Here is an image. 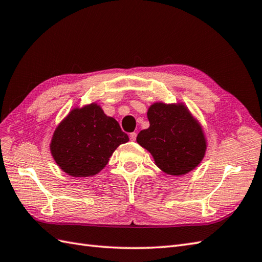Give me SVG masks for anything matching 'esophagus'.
Segmentation results:
<instances>
[{"instance_id":"obj_1","label":"esophagus","mask_w":262,"mask_h":262,"mask_svg":"<svg viewBox=\"0 0 262 262\" xmlns=\"http://www.w3.org/2000/svg\"><path fill=\"white\" fill-rule=\"evenodd\" d=\"M136 137H137V133L134 132V133H130V134H129V139L132 140V142H135Z\"/></svg>"}]
</instances>
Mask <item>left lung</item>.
Masks as SVG:
<instances>
[{
    "mask_svg": "<svg viewBox=\"0 0 262 262\" xmlns=\"http://www.w3.org/2000/svg\"><path fill=\"white\" fill-rule=\"evenodd\" d=\"M147 117L150 125L140 130L136 140L151 154L160 169L179 176L199 165L206 151L205 136L183 104L155 103Z\"/></svg>",
    "mask_w": 262,
    "mask_h": 262,
    "instance_id": "left-lung-1",
    "label": "left lung"
}]
</instances>
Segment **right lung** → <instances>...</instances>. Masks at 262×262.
Returning <instances> with one entry per match:
<instances>
[{"label": "right lung", "mask_w": 262, "mask_h": 262, "mask_svg": "<svg viewBox=\"0 0 262 262\" xmlns=\"http://www.w3.org/2000/svg\"><path fill=\"white\" fill-rule=\"evenodd\" d=\"M129 140L116 119L97 104L73 110L57 126L51 143L56 164L74 177L96 175L120 144Z\"/></svg>", "instance_id": "obj_1"}]
</instances>
